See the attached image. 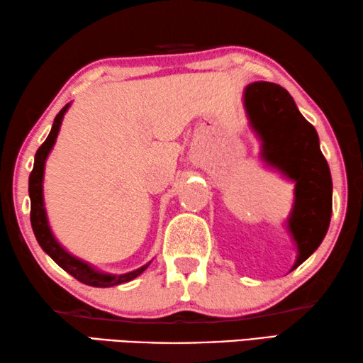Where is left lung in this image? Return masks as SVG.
<instances>
[{
  "mask_svg": "<svg viewBox=\"0 0 363 363\" xmlns=\"http://www.w3.org/2000/svg\"><path fill=\"white\" fill-rule=\"evenodd\" d=\"M245 108L262 156L294 182V204L286 228L298 255L293 269L317 251L328 231L333 183L320 151L317 130L301 114L291 94L270 82H254L245 90Z\"/></svg>",
  "mask_w": 363,
  "mask_h": 363,
  "instance_id": "1",
  "label": "left lung"
}]
</instances>
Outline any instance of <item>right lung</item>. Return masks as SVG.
Segmentation results:
<instances>
[{
	"mask_svg": "<svg viewBox=\"0 0 363 363\" xmlns=\"http://www.w3.org/2000/svg\"><path fill=\"white\" fill-rule=\"evenodd\" d=\"M69 104H65L64 108L59 111V114L56 116L55 122H52L51 132L48 135V138L45 140L43 145L38 147L37 154H35V162H33V170L30 177H28V196H30V222H32V228L35 238H37L38 245L41 249L50 255V257L55 260V262L64 269L67 273H70L77 280L88 284V286H94V288H111L116 286V284L121 283H127L130 280H133L138 275H141L143 272L147 269V265L151 262H147L146 265L140 267L133 272L128 273H122V275H111V273H103L96 269H93L90 264L83 262V260L77 259L75 255L69 254L65 249L59 245V241L52 235V231L50 228V223H48V217H46V209H45V201H43V175H45V162L48 159V154L55 146L59 128H61L64 114L69 109Z\"/></svg>",
	"mask_w": 363,
	"mask_h": 363,
	"instance_id": "obj_1",
	"label": "right lung"
}]
</instances>
